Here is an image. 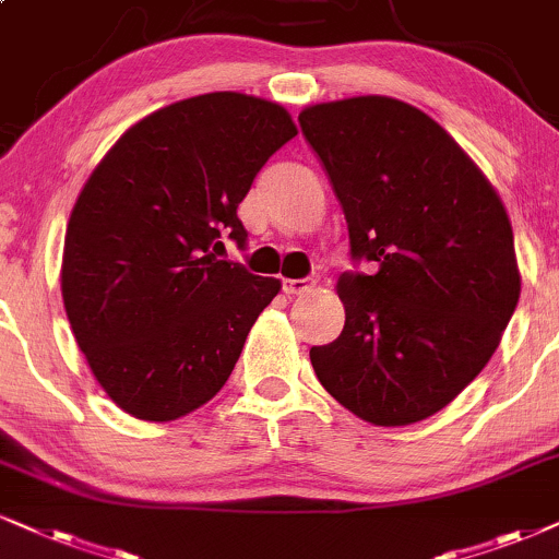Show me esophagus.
<instances>
[{
    "label": "esophagus",
    "mask_w": 559,
    "mask_h": 559,
    "mask_svg": "<svg viewBox=\"0 0 559 559\" xmlns=\"http://www.w3.org/2000/svg\"><path fill=\"white\" fill-rule=\"evenodd\" d=\"M314 288V281H307V278H292V281H284V292L292 294V296H301L307 292H312Z\"/></svg>",
    "instance_id": "1"
}]
</instances>
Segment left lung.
<instances>
[{"label":"left lung","mask_w":559,"mask_h":559,"mask_svg":"<svg viewBox=\"0 0 559 559\" xmlns=\"http://www.w3.org/2000/svg\"><path fill=\"white\" fill-rule=\"evenodd\" d=\"M299 123L345 211L337 341L309 350L320 384L371 426L443 409L490 361L521 296L498 190L428 112L386 95L307 105Z\"/></svg>","instance_id":"8db88e82"}]
</instances>
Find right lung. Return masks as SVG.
Here are the masks:
<instances>
[{
  "instance_id": "1",
  "label": "right lung",
  "mask_w": 559,
  "mask_h": 559,
  "mask_svg": "<svg viewBox=\"0 0 559 559\" xmlns=\"http://www.w3.org/2000/svg\"><path fill=\"white\" fill-rule=\"evenodd\" d=\"M296 133L284 105L209 92L141 118L90 173L67 224L61 296L123 413L178 420L227 384L281 281L216 260L218 239L245 242L237 206Z\"/></svg>"
}]
</instances>
